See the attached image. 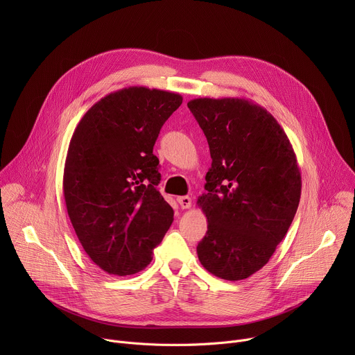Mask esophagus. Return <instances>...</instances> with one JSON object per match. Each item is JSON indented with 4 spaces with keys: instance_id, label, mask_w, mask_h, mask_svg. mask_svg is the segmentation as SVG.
I'll return each instance as SVG.
<instances>
[{
    "instance_id": "esophagus-1",
    "label": "esophagus",
    "mask_w": 355,
    "mask_h": 355,
    "mask_svg": "<svg viewBox=\"0 0 355 355\" xmlns=\"http://www.w3.org/2000/svg\"><path fill=\"white\" fill-rule=\"evenodd\" d=\"M177 202L180 204V207L182 209H189L191 205H192V199L189 196H178L177 198Z\"/></svg>"
}]
</instances>
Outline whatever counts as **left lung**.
<instances>
[{"instance_id":"left-lung-1","label":"left lung","mask_w":355,"mask_h":355,"mask_svg":"<svg viewBox=\"0 0 355 355\" xmlns=\"http://www.w3.org/2000/svg\"><path fill=\"white\" fill-rule=\"evenodd\" d=\"M188 108L212 157L207 192L196 200L208 219L198 259L218 278L245 279L270 261L295 218L302 191L295 151L277 119L252 101L195 98Z\"/></svg>"}]
</instances>
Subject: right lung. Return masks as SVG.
<instances>
[{
	"mask_svg": "<svg viewBox=\"0 0 355 355\" xmlns=\"http://www.w3.org/2000/svg\"><path fill=\"white\" fill-rule=\"evenodd\" d=\"M181 104L175 92L122 88L95 103L71 136L63 174L67 214L88 257L111 275L144 270L174 220L157 189L153 146Z\"/></svg>",
	"mask_w": 355,
	"mask_h": 355,
	"instance_id": "add662e5",
	"label": "right lung"
}]
</instances>
